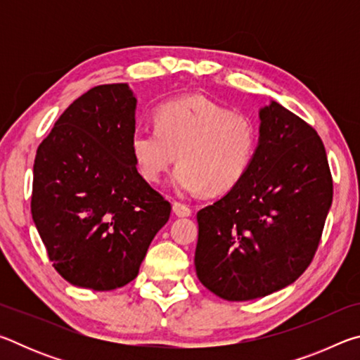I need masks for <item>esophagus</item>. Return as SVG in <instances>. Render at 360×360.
I'll return each mask as SVG.
<instances>
[{
	"label": "esophagus",
	"instance_id": "esophagus-1",
	"mask_svg": "<svg viewBox=\"0 0 360 360\" xmlns=\"http://www.w3.org/2000/svg\"><path fill=\"white\" fill-rule=\"evenodd\" d=\"M173 211H174V214L179 216V217H187V216L192 214L191 206H187V205L181 203V202H174L173 203Z\"/></svg>",
	"mask_w": 360,
	"mask_h": 360
}]
</instances>
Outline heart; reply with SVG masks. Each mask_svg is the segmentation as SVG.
<instances>
[{"label": "heart", "mask_w": 360, "mask_h": 360, "mask_svg": "<svg viewBox=\"0 0 360 360\" xmlns=\"http://www.w3.org/2000/svg\"><path fill=\"white\" fill-rule=\"evenodd\" d=\"M259 146L254 119L205 96L173 98L155 109V129L136 127L130 148L138 172L158 182L178 160L172 184L181 193H224L245 178Z\"/></svg>", "instance_id": "heart-1"}]
</instances>
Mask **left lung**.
I'll use <instances>...</instances> for the list:
<instances>
[{
  "label": "left lung",
  "mask_w": 360,
  "mask_h": 360,
  "mask_svg": "<svg viewBox=\"0 0 360 360\" xmlns=\"http://www.w3.org/2000/svg\"><path fill=\"white\" fill-rule=\"evenodd\" d=\"M238 184L197 212L195 270L206 289L246 302L288 288L311 264L333 197L324 144L311 125L270 101Z\"/></svg>",
  "instance_id": "1"
}]
</instances>
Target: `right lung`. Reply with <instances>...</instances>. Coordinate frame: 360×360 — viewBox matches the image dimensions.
I'll return each mask as SVG.
<instances>
[{
	"instance_id": "right-lung-1",
	"label": "right lung",
	"mask_w": 360,
	"mask_h": 360,
	"mask_svg": "<svg viewBox=\"0 0 360 360\" xmlns=\"http://www.w3.org/2000/svg\"><path fill=\"white\" fill-rule=\"evenodd\" d=\"M129 84L90 89L39 144L32 216L52 265L77 288L112 290L136 278L172 205L138 173Z\"/></svg>"
}]
</instances>
